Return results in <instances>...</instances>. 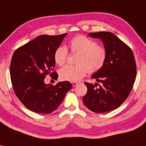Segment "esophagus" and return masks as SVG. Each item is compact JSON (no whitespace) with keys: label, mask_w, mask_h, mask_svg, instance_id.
Wrapping results in <instances>:
<instances>
[{"label":"esophagus","mask_w":146,"mask_h":146,"mask_svg":"<svg viewBox=\"0 0 146 146\" xmlns=\"http://www.w3.org/2000/svg\"><path fill=\"white\" fill-rule=\"evenodd\" d=\"M71 84H72L73 86H75L76 85H77L78 83H77V82H71Z\"/></svg>","instance_id":"obj_1"}]
</instances>
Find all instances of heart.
Instances as JSON below:
<instances>
[{
	"mask_svg": "<svg viewBox=\"0 0 146 146\" xmlns=\"http://www.w3.org/2000/svg\"><path fill=\"white\" fill-rule=\"evenodd\" d=\"M68 47L72 54H77L76 66H67L59 71L60 78L63 81L78 82L86 73L92 75L103 68L107 58V50L103 45L84 36H75L69 41ZM68 56L67 48L60 46L55 50L54 58L60 66L66 64Z\"/></svg>",
	"mask_w": 146,
	"mask_h": 146,
	"instance_id": "obj_1",
	"label": "heart"
}]
</instances>
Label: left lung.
<instances>
[{"mask_svg": "<svg viewBox=\"0 0 146 146\" xmlns=\"http://www.w3.org/2000/svg\"><path fill=\"white\" fill-rule=\"evenodd\" d=\"M89 36L101 39L107 58L103 68L92 76L101 85L97 88L98 83L85 82L88 90L82 101L92 112H109L121 105L131 93L136 77L135 56L131 48L112 32H92Z\"/></svg>", "mask_w": 146, "mask_h": 146, "instance_id": "1", "label": "left lung"}]
</instances>
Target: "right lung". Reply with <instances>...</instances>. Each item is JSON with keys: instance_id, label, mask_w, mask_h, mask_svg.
Segmentation results:
<instances>
[{"instance_id": "right-lung-1", "label": "right lung", "mask_w": 146, "mask_h": 146, "mask_svg": "<svg viewBox=\"0 0 146 146\" xmlns=\"http://www.w3.org/2000/svg\"><path fill=\"white\" fill-rule=\"evenodd\" d=\"M66 35L39 36L13 53L10 68L11 84L16 96L30 110L52 112L73 86L68 81L59 82L55 86L44 82L47 75L57 79L54 55Z\"/></svg>"}]
</instances>
